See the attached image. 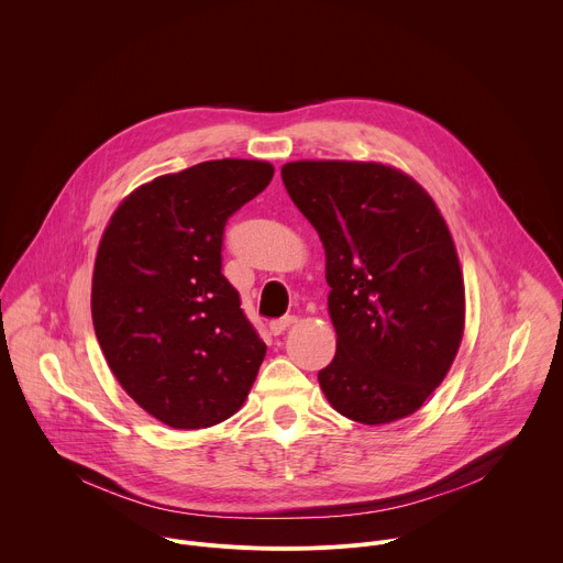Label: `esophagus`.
Wrapping results in <instances>:
<instances>
[{
  "mask_svg": "<svg viewBox=\"0 0 563 563\" xmlns=\"http://www.w3.org/2000/svg\"><path fill=\"white\" fill-rule=\"evenodd\" d=\"M294 316H283V318H276V320H272V323H269V332L274 334V336H280L291 323H294Z\"/></svg>",
  "mask_w": 563,
  "mask_h": 563,
  "instance_id": "esophagus-1",
  "label": "esophagus"
}]
</instances>
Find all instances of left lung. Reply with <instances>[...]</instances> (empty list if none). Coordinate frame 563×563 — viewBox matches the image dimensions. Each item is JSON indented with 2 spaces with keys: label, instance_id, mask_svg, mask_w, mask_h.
<instances>
[{
  "label": "left lung",
  "instance_id": "1",
  "mask_svg": "<svg viewBox=\"0 0 563 563\" xmlns=\"http://www.w3.org/2000/svg\"><path fill=\"white\" fill-rule=\"evenodd\" d=\"M280 176L325 247L336 356L320 387L365 426L415 415L445 378L465 323L443 216L419 183L378 163L300 159Z\"/></svg>",
  "mask_w": 563,
  "mask_h": 563
}]
</instances>
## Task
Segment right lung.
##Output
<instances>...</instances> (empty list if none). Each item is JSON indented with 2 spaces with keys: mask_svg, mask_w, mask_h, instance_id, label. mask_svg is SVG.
<instances>
[{
  "mask_svg": "<svg viewBox=\"0 0 563 563\" xmlns=\"http://www.w3.org/2000/svg\"><path fill=\"white\" fill-rule=\"evenodd\" d=\"M274 176L261 159H209L137 187L96 258L91 313L104 358L135 404L178 430L240 410L267 345L222 274L227 220Z\"/></svg>",
  "mask_w": 563,
  "mask_h": 563,
  "instance_id": "1",
  "label": "right lung"
}]
</instances>
